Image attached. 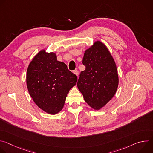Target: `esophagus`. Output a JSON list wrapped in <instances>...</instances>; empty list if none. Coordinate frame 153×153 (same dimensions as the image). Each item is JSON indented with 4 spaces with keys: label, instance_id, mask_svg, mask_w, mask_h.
Here are the masks:
<instances>
[{
    "label": "esophagus",
    "instance_id": "34e87169",
    "mask_svg": "<svg viewBox=\"0 0 153 153\" xmlns=\"http://www.w3.org/2000/svg\"><path fill=\"white\" fill-rule=\"evenodd\" d=\"M73 73H74V74H75L77 77L79 76V71H78L77 70H74V71H73Z\"/></svg>",
    "mask_w": 153,
    "mask_h": 153
}]
</instances>
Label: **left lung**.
<instances>
[{
  "label": "left lung",
  "instance_id": "obj_1",
  "mask_svg": "<svg viewBox=\"0 0 153 153\" xmlns=\"http://www.w3.org/2000/svg\"><path fill=\"white\" fill-rule=\"evenodd\" d=\"M86 68L78 79L77 87L85 101L99 111L115 95L119 85L116 64L107 47L100 40L85 51Z\"/></svg>",
  "mask_w": 153,
  "mask_h": 153
}]
</instances>
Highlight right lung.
Masks as SVG:
<instances>
[{
	"instance_id": "1",
	"label": "right lung",
	"mask_w": 153,
	"mask_h": 153,
	"mask_svg": "<svg viewBox=\"0 0 153 153\" xmlns=\"http://www.w3.org/2000/svg\"><path fill=\"white\" fill-rule=\"evenodd\" d=\"M26 80L34 102L43 111L54 115L63 109L77 77L68 70L66 64L57 60L55 53L43 49L30 62Z\"/></svg>"
}]
</instances>
